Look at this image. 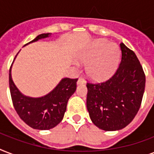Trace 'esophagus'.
Wrapping results in <instances>:
<instances>
[{"mask_svg": "<svg viewBox=\"0 0 154 154\" xmlns=\"http://www.w3.org/2000/svg\"><path fill=\"white\" fill-rule=\"evenodd\" d=\"M85 79L84 77H80L79 78H78V80H77V84H84L85 83Z\"/></svg>", "mask_w": 154, "mask_h": 154, "instance_id": "esophagus-1", "label": "esophagus"}]
</instances>
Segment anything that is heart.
Segmentation results:
<instances>
[{"label":"heart","mask_w":154,"mask_h":154,"mask_svg":"<svg viewBox=\"0 0 154 154\" xmlns=\"http://www.w3.org/2000/svg\"><path fill=\"white\" fill-rule=\"evenodd\" d=\"M120 50L117 45L106 40H97L87 49L82 59L89 60L86 70L95 80H105L114 72L118 65Z\"/></svg>","instance_id":"b5f03b06"}]
</instances>
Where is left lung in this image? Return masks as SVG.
<instances>
[{
  "label": "left lung",
  "mask_w": 154,
  "mask_h": 154,
  "mask_svg": "<svg viewBox=\"0 0 154 154\" xmlns=\"http://www.w3.org/2000/svg\"><path fill=\"white\" fill-rule=\"evenodd\" d=\"M122 60L114 74L105 82H87V109L92 122L105 131L122 129L141 107L146 75L135 53L120 44Z\"/></svg>",
  "instance_id": "left-lung-1"
}]
</instances>
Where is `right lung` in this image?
Masks as SVG:
<instances>
[{
  "instance_id": "add662e5",
  "label": "right lung",
  "mask_w": 154,
  "mask_h": 154,
  "mask_svg": "<svg viewBox=\"0 0 154 154\" xmlns=\"http://www.w3.org/2000/svg\"><path fill=\"white\" fill-rule=\"evenodd\" d=\"M49 35L50 33L41 34L30 42L49 37ZM11 67L8 77L9 89L13 107L20 119L36 129L46 130L57 125L64 117L69 99L76 91L77 78H64L46 96L32 98L22 95L16 87L11 77Z\"/></svg>"
}]
</instances>
